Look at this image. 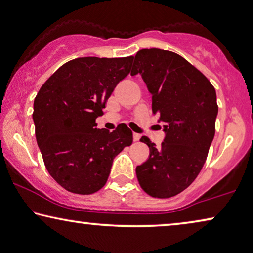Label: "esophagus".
Here are the masks:
<instances>
[{
    "instance_id": "esophagus-1",
    "label": "esophagus",
    "mask_w": 253,
    "mask_h": 253,
    "mask_svg": "<svg viewBox=\"0 0 253 253\" xmlns=\"http://www.w3.org/2000/svg\"><path fill=\"white\" fill-rule=\"evenodd\" d=\"M133 138H134V141H138V139L141 138V135L137 134V133H134L133 134Z\"/></svg>"
}]
</instances>
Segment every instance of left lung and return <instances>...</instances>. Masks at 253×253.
<instances>
[{
    "label": "left lung",
    "instance_id": "obj_1",
    "mask_svg": "<svg viewBox=\"0 0 253 253\" xmlns=\"http://www.w3.org/2000/svg\"><path fill=\"white\" fill-rule=\"evenodd\" d=\"M133 59L130 75H141L152 95V111L165 124L160 148L142 136L150 154L136 167V176L151 197L170 198L190 186L206 163L218 115L216 90L174 52L144 48Z\"/></svg>",
    "mask_w": 253,
    "mask_h": 253
}]
</instances>
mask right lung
I'll use <instances>...</instances> for the list:
<instances>
[{"instance_id": "obj_1", "label": "right lung", "mask_w": 253, "mask_h": 253, "mask_svg": "<svg viewBox=\"0 0 253 253\" xmlns=\"http://www.w3.org/2000/svg\"><path fill=\"white\" fill-rule=\"evenodd\" d=\"M133 56L74 59L44 83L34 100L35 135L45 167L76 194L102 188L114 159L133 142L125 124L114 131L96 128L105 103L130 71Z\"/></svg>"}]
</instances>
